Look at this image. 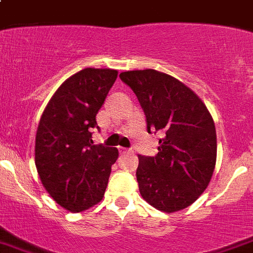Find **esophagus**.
<instances>
[{"label":"esophagus","mask_w":253,"mask_h":253,"mask_svg":"<svg viewBox=\"0 0 253 253\" xmlns=\"http://www.w3.org/2000/svg\"><path fill=\"white\" fill-rule=\"evenodd\" d=\"M119 152L122 153V154H124V153H128V152H129V149H126V148L119 147Z\"/></svg>","instance_id":"34e87169"}]
</instances>
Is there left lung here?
<instances>
[{"label":"left lung","instance_id":"obj_1","mask_svg":"<svg viewBox=\"0 0 253 253\" xmlns=\"http://www.w3.org/2000/svg\"><path fill=\"white\" fill-rule=\"evenodd\" d=\"M119 78L136 95L148 133H163L158 154L138 155L139 192L163 212L187 208L207 188L216 166V126L207 106L188 86L161 71H125Z\"/></svg>","mask_w":253,"mask_h":253}]
</instances>
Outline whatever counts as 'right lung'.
<instances>
[{
	"label": "right lung",
	"instance_id": "obj_1",
	"mask_svg": "<svg viewBox=\"0 0 253 253\" xmlns=\"http://www.w3.org/2000/svg\"><path fill=\"white\" fill-rule=\"evenodd\" d=\"M118 78L111 69L87 68L65 80L42 113L36 133L35 164L43 187L70 212L103 199L117 162V148L95 145L96 114Z\"/></svg>",
	"mask_w": 253,
	"mask_h": 253
}]
</instances>
